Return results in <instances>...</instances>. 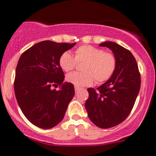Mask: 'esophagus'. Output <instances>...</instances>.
Wrapping results in <instances>:
<instances>
[{
    "mask_svg": "<svg viewBox=\"0 0 156 156\" xmlns=\"http://www.w3.org/2000/svg\"><path fill=\"white\" fill-rule=\"evenodd\" d=\"M80 89L79 87H75V92H76V93H78V91H80Z\"/></svg>",
    "mask_w": 156,
    "mask_h": 156,
    "instance_id": "esophagus-1",
    "label": "esophagus"
}]
</instances>
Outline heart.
<instances>
[{
	"instance_id": "b5f03b06",
	"label": "heart",
	"mask_w": 156,
	"mask_h": 156,
	"mask_svg": "<svg viewBox=\"0 0 156 156\" xmlns=\"http://www.w3.org/2000/svg\"><path fill=\"white\" fill-rule=\"evenodd\" d=\"M76 62H83L82 73H72L66 76V80L77 87L90 85L94 80L101 83L112 76L116 68V58L111 52H104L102 49L91 45H82L75 51V58L66 51L60 56L59 65L65 72L73 69Z\"/></svg>"
}]
</instances>
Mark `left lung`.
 <instances>
[{"instance_id": "left-lung-1", "label": "left lung", "mask_w": 156, "mask_h": 156, "mask_svg": "<svg viewBox=\"0 0 156 156\" xmlns=\"http://www.w3.org/2000/svg\"><path fill=\"white\" fill-rule=\"evenodd\" d=\"M112 51L116 68L112 76L97 88H88L85 102L89 119L103 129L113 127L130 113L140 87V76L136 59L123 47L112 41L100 44Z\"/></svg>"}]
</instances>
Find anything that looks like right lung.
I'll list each match as a JSON object with an SVG mask.
<instances>
[{
  "label": "right lung",
  "mask_w": 156,
  "mask_h": 156,
  "mask_svg": "<svg viewBox=\"0 0 156 156\" xmlns=\"http://www.w3.org/2000/svg\"><path fill=\"white\" fill-rule=\"evenodd\" d=\"M76 44L41 41L19 58L14 83L16 100L27 119L38 127L50 129L58 124L73 98V85L63 82L59 58ZM58 86L59 90L52 88Z\"/></svg>",
  "instance_id": "1"
}]
</instances>
